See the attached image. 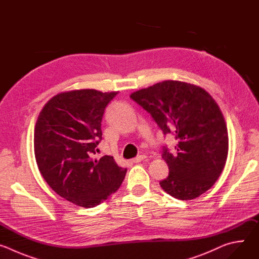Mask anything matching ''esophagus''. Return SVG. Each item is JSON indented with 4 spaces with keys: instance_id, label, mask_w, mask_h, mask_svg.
Wrapping results in <instances>:
<instances>
[{
    "instance_id": "34e87169",
    "label": "esophagus",
    "mask_w": 259,
    "mask_h": 259,
    "mask_svg": "<svg viewBox=\"0 0 259 259\" xmlns=\"http://www.w3.org/2000/svg\"><path fill=\"white\" fill-rule=\"evenodd\" d=\"M145 159H146V156L140 155V156H137L136 158H134V159L132 160V162H133V163H139V162H141V161H143V160H145Z\"/></svg>"
}]
</instances>
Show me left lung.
<instances>
[{
    "instance_id": "obj_1",
    "label": "left lung",
    "mask_w": 259,
    "mask_h": 259,
    "mask_svg": "<svg viewBox=\"0 0 259 259\" xmlns=\"http://www.w3.org/2000/svg\"><path fill=\"white\" fill-rule=\"evenodd\" d=\"M130 97L150 113L164 135L173 134L176 153L163 146L169 175L161 188L175 199L189 201L212 188L223 172L229 152L223 113L203 88L164 81L133 92Z\"/></svg>"
}]
</instances>
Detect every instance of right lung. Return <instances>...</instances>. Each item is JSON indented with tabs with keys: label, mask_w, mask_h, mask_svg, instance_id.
<instances>
[{
	"label": "right lung",
	"mask_w": 259,
	"mask_h": 259,
	"mask_svg": "<svg viewBox=\"0 0 259 259\" xmlns=\"http://www.w3.org/2000/svg\"><path fill=\"white\" fill-rule=\"evenodd\" d=\"M118 92H62L43 107L34 127V156L49 187L80 207L92 208L116 193L127 169L112 156L93 159L102 139L104 109Z\"/></svg>",
	"instance_id": "right-lung-1"
}]
</instances>
